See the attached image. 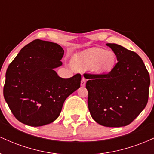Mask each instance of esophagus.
I'll use <instances>...</instances> for the list:
<instances>
[{
  "mask_svg": "<svg viewBox=\"0 0 154 154\" xmlns=\"http://www.w3.org/2000/svg\"><path fill=\"white\" fill-rule=\"evenodd\" d=\"M86 84V79L84 77H82V80H81V86H85Z\"/></svg>",
  "mask_w": 154,
  "mask_h": 154,
  "instance_id": "1",
  "label": "esophagus"
}]
</instances>
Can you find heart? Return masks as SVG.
I'll return each instance as SVG.
<instances>
[{"instance_id": "obj_1", "label": "heart", "mask_w": 154, "mask_h": 154, "mask_svg": "<svg viewBox=\"0 0 154 154\" xmlns=\"http://www.w3.org/2000/svg\"><path fill=\"white\" fill-rule=\"evenodd\" d=\"M116 55L113 51H106L99 48H93L75 55L74 62L77 66L90 69L96 73H106L115 66Z\"/></svg>"}]
</instances>
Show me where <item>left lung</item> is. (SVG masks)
I'll return each mask as SVG.
<instances>
[{"mask_svg":"<svg viewBox=\"0 0 154 154\" xmlns=\"http://www.w3.org/2000/svg\"><path fill=\"white\" fill-rule=\"evenodd\" d=\"M117 63L107 74H85L88 105L93 119L100 125H128L148 103L150 76L141 58L134 51L107 43Z\"/></svg>","mask_w":154,"mask_h":154,"instance_id":"left-lung-1","label":"left lung"}]
</instances>
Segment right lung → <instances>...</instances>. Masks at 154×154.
I'll use <instances>...</instances> for the list:
<instances>
[{
  "instance_id": "add662e5",
  "label": "right lung",
  "mask_w": 154,
  "mask_h": 154,
  "mask_svg": "<svg viewBox=\"0 0 154 154\" xmlns=\"http://www.w3.org/2000/svg\"><path fill=\"white\" fill-rule=\"evenodd\" d=\"M59 44L33 40L23 47L6 73L3 96L14 116L32 127L59 117L64 100L80 87L81 75L61 78L54 69L62 65Z\"/></svg>"
}]
</instances>
